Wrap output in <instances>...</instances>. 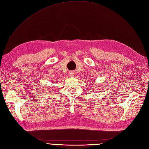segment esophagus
Segmentation results:
<instances>
[{
  "instance_id": "esophagus-1",
  "label": "esophagus",
  "mask_w": 149,
  "mask_h": 149,
  "mask_svg": "<svg viewBox=\"0 0 149 149\" xmlns=\"http://www.w3.org/2000/svg\"><path fill=\"white\" fill-rule=\"evenodd\" d=\"M69 74H70V76H74V73L72 72H70L69 73Z\"/></svg>"
}]
</instances>
